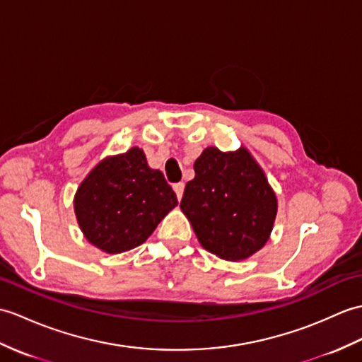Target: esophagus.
Masks as SVG:
<instances>
[{
	"label": "esophagus",
	"instance_id": "34e87169",
	"mask_svg": "<svg viewBox=\"0 0 362 362\" xmlns=\"http://www.w3.org/2000/svg\"><path fill=\"white\" fill-rule=\"evenodd\" d=\"M173 189L175 191V196H177V199L180 200V199H182V196H183L185 183H183V182H179V183H174V185H173Z\"/></svg>",
	"mask_w": 362,
	"mask_h": 362
}]
</instances>
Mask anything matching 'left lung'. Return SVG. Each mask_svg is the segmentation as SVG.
<instances>
[{
  "label": "left lung",
  "instance_id": "8db88e82",
  "mask_svg": "<svg viewBox=\"0 0 362 362\" xmlns=\"http://www.w3.org/2000/svg\"><path fill=\"white\" fill-rule=\"evenodd\" d=\"M180 208L202 247L226 260H242L265 245L277 202L265 174L247 149L206 148L194 163Z\"/></svg>",
  "mask_w": 362,
  "mask_h": 362
}]
</instances>
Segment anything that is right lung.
<instances>
[{
  "label": "right lung",
  "mask_w": 362,
  "mask_h": 362,
  "mask_svg": "<svg viewBox=\"0 0 362 362\" xmlns=\"http://www.w3.org/2000/svg\"><path fill=\"white\" fill-rule=\"evenodd\" d=\"M74 205L86 239L114 255L145 242L177 197L163 174L148 166L143 151L131 148L98 163L80 185Z\"/></svg>",
  "instance_id": "obj_1"
}]
</instances>
